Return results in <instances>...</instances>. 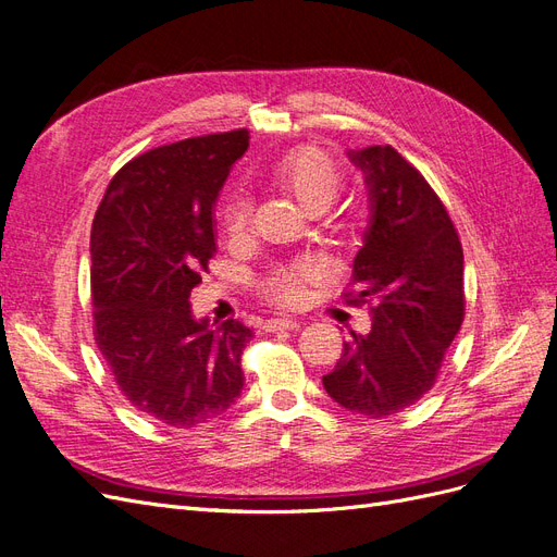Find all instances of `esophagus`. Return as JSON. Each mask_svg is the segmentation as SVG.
Segmentation results:
<instances>
[{
	"label": "esophagus",
	"mask_w": 557,
	"mask_h": 557,
	"mask_svg": "<svg viewBox=\"0 0 557 557\" xmlns=\"http://www.w3.org/2000/svg\"><path fill=\"white\" fill-rule=\"evenodd\" d=\"M299 327V320L295 318H272L264 323L267 332H278V330H295Z\"/></svg>",
	"instance_id": "esophagus-1"
}]
</instances>
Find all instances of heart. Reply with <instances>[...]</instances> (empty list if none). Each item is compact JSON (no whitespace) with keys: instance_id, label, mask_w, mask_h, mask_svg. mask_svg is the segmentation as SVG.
Returning <instances> with one entry per match:
<instances>
[{"instance_id":"1","label":"heart","mask_w":557,"mask_h":557,"mask_svg":"<svg viewBox=\"0 0 557 557\" xmlns=\"http://www.w3.org/2000/svg\"><path fill=\"white\" fill-rule=\"evenodd\" d=\"M274 181L293 193L309 213L327 211L342 193L344 176L336 162L315 146H301L285 153L272 166ZM250 221V199L246 193L232 195L223 211V225L230 237H242ZM318 276L311 260H295L274 267L262 281V295L276 305L295 307Z\"/></svg>"}]
</instances>
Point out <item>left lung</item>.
Masks as SVG:
<instances>
[{
  "label": "left lung",
  "instance_id": "8db88e82",
  "mask_svg": "<svg viewBox=\"0 0 557 557\" xmlns=\"http://www.w3.org/2000/svg\"><path fill=\"white\" fill-rule=\"evenodd\" d=\"M348 158L364 174L369 225L346 301L374 305L372 330L350 332L323 385L344 409L383 418L434 385L465 318V258L442 199L393 146Z\"/></svg>",
  "mask_w": 557,
  "mask_h": 557
}]
</instances>
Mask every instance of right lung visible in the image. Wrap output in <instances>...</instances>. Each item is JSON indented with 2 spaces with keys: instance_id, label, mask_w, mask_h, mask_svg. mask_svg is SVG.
<instances>
[{
  "instance_id": "1",
  "label": "right lung",
  "mask_w": 557,
  "mask_h": 557,
  "mask_svg": "<svg viewBox=\"0 0 557 557\" xmlns=\"http://www.w3.org/2000/svg\"><path fill=\"white\" fill-rule=\"evenodd\" d=\"M248 129L160 146L109 183L90 234L95 342L132 407L172 428L225 413L242 395L252 330L195 318L190 293L215 252L213 207Z\"/></svg>"
}]
</instances>
